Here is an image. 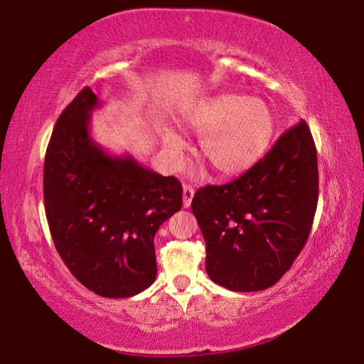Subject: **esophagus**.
Returning <instances> with one entry per match:
<instances>
[{"label":"esophagus","mask_w":364,"mask_h":364,"mask_svg":"<svg viewBox=\"0 0 364 364\" xmlns=\"http://www.w3.org/2000/svg\"><path fill=\"white\" fill-rule=\"evenodd\" d=\"M193 197H194V188L191 186H184L183 188V205L184 207H191V202H193Z\"/></svg>","instance_id":"1"}]
</instances>
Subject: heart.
<instances>
[{"mask_svg":"<svg viewBox=\"0 0 364 364\" xmlns=\"http://www.w3.org/2000/svg\"><path fill=\"white\" fill-rule=\"evenodd\" d=\"M183 125L200 136V154L218 175L232 176L247 171L273 143L276 115L258 97L225 93L205 97L183 110ZM164 144L178 152L183 138L171 128L162 132Z\"/></svg>","mask_w":364,"mask_h":364,"instance_id":"b5f03b06","label":"heart"}]
</instances>
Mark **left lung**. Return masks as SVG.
<instances>
[{
	"instance_id": "1",
	"label": "left lung",
	"mask_w": 364,
	"mask_h": 364,
	"mask_svg": "<svg viewBox=\"0 0 364 364\" xmlns=\"http://www.w3.org/2000/svg\"><path fill=\"white\" fill-rule=\"evenodd\" d=\"M316 204V147L300 120L237 180L194 194L208 278L236 292L276 284L304 249Z\"/></svg>"
}]
</instances>
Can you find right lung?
I'll return each instance as SVG.
<instances>
[{"label":"right lung","mask_w":364,"mask_h":364,"mask_svg":"<svg viewBox=\"0 0 364 364\" xmlns=\"http://www.w3.org/2000/svg\"><path fill=\"white\" fill-rule=\"evenodd\" d=\"M100 106L86 86L63 110L46 149L43 196L70 273L101 297L125 299L156 279L154 236L181 208L183 188L130 154L112 156L96 144L90 123Z\"/></svg>","instance_id":"obj_1"}]
</instances>
